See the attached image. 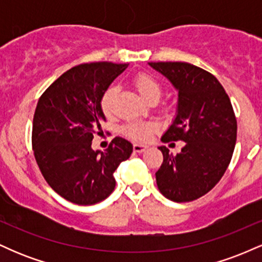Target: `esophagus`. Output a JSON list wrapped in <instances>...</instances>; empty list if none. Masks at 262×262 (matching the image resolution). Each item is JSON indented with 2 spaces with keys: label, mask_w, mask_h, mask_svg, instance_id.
I'll use <instances>...</instances> for the list:
<instances>
[{
  "label": "esophagus",
  "mask_w": 262,
  "mask_h": 262,
  "mask_svg": "<svg viewBox=\"0 0 262 262\" xmlns=\"http://www.w3.org/2000/svg\"><path fill=\"white\" fill-rule=\"evenodd\" d=\"M146 145H143V144H134L133 145V150L135 152H143L145 151Z\"/></svg>",
  "instance_id": "obj_1"
}]
</instances>
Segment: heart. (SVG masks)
Here are the masks:
<instances>
[{
	"label": "heart",
	"instance_id": "obj_1",
	"mask_svg": "<svg viewBox=\"0 0 262 262\" xmlns=\"http://www.w3.org/2000/svg\"><path fill=\"white\" fill-rule=\"evenodd\" d=\"M133 85L137 90L138 93L148 102L151 100H159L161 93V87L159 82L154 77H151L148 74H138L133 79ZM117 95V89L114 86H110L104 90L102 93L100 106L103 114L111 116L113 112V103L114 98ZM155 127L151 123H144V122H130L123 127L122 132L125 137L130 138V139L137 141H144L154 133Z\"/></svg>",
	"mask_w": 262,
	"mask_h": 262
}]
</instances>
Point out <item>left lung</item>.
<instances>
[{
    "mask_svg": "<svg viewBox=\"0 0 262 262\" xmlns=\"http://www.w3.org/2000/svg\"><path fill=\"white\" fill-rule=\"evenodd\" d=\"M179 91L175 121L161 141H185L180 154L159 146V191L173 202H191L221 181L236 143V118L227 92L208 71L188 62H149Z\"/></svg>",
    "mask_w": 262,
    "mask_h": 262,
    "instance_id": "8db88e82",
    "label": "left lung"
}]
</instances>
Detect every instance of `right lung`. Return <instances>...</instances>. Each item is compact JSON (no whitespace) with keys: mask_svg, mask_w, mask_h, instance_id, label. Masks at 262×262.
I'll use <instances>...</instances> for the list:
<instances>
[{"mask_svg":"<svg viewBox=\"0 0 262 262\" xmlns=\"http://www.w3.org/2000/svg\"><path fill=\"white\" fill-rule=\"evenodd\" d=\"M128 64L91 62L74 66L45 90L33 118L32 146L45 181L66 201L91 206L116 187L113 172L133 152L121 137L106 151L91 148L93 134L106 121L102 93Z\"/></svg>","mask_w":262,"mask_h":262,"instance_id":"add662e5","label":"right lung"}]
</instances>
